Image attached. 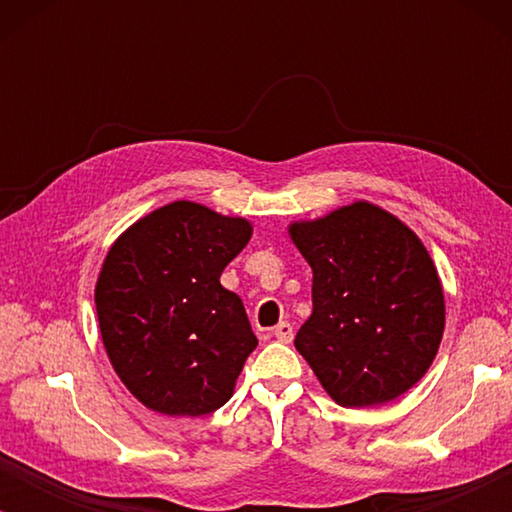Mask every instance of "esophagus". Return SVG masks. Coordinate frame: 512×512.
I'll return each mask as SVG.
<instances>
[{"instance_id": "esophagus-1", "label": "esophagus", "mask_w": 512, "mask_h": 512, "mask_svg": "<svg viewBox=\"0 0 512 512\" xmlns=\"http://www.w3.org/2000/svg\"><path fill=\"white\" fill-rule=\"evenodd\" d=\"M272 335L279 342H291L293 340V326L289 324V321H282V324H277L275 328H272Z\"/></svg>"}]
</instances>
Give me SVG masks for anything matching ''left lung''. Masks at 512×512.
Listing matches in <instances>:
<instances>
[{
    "mask_svg": "<svg viewBox=\"0 0 512 512\" xmlns=\"http://www.w3.org/2000/svg\"><path fill=\"white\" fill-rule=\"evenodd\" d=\"M289 235L312 268L296 349L342 408L389 403L422 380L445 328L436 265L394 214L354 202Z\"/></svg>",
    "mask_w": 512,
    "mask_h": 512,
    "instance_id": "obj_1",
    "label": "left lung"
}]
</instances>
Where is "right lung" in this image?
Wrapping results in <instances>:
<instances>
[{"label": "right lung", "mask_w": 512, "mask_h": 512, "mask_svg": "<svg viewBox=\"0 0 512 512\" xmlns=\"http://www.w3.org/2000/svg\"><path fill=\"white\" fill-rule=\"evenodd\" d=\"M251 237V223L195 202H172L125 230L95 286L111 366L146 408L200 417L233 396L258 340L221 272Z\"/></svg>", "instance_id": "obj_1"}]
</instances>
